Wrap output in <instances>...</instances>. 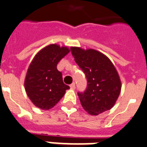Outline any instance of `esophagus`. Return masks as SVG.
<instances>
[{
  "mask_svg": "<svg viewBox=\"0 0 147 147\" xmlns=\"http://www.w3.org/2000/svg\"><path fill=\"white\" fill-rule=\"evenodd\" d=\"M69 86H70V88L72 89H75V83H72V84H71Z\"/></svg>",
  "mask_w": 147,
  "mask_h": 147,
  "instance_id": "34e87169",
  "label": "esophagus"
}]
</instances>
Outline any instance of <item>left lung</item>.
Returning a JSON list of instances; mask_svg holds the SVG:
<instances>
[{
    "label": "left lung",
    "mask_w": 147,
    "mask_h": 147,
    "mask_svg": "<svg viewBox=\"0 0 147 147\" xmlns=\"http://www.w3.org/2000/svg\"><path fill=\"white\" fill-rule=\"evenodd\" d=\"M75 61L88 80L84 93H78L83 109L90 115H98L112 109L121 90L117 69L106 55L94 49L71 47Z\"/></svg>",
    "instance_id": "left-lung-1"
}]
</instances>
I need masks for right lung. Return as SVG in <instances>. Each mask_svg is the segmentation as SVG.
<instances>
[{"mask_svg": "<svg viewBox=\"0 0 147 147\" xmlns=\"http://www.w3.org/2000/svg\"><path fill=\"white\" fill-rule=\"evenodd\" d=\"M66 46L50 44L41 49L30 63L24 80V88L34 105L49 110L59 101L69 86L64 83L57 69L59 61L69 52Z\"/></svg>", "mask_w": 147, "mask_h": 147, "instance_id": "1", "label": "right lung"}]
</instances>
